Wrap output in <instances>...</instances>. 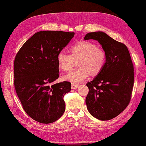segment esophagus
Segmentation results:
<instances>
[{"label": "esophagus", "instance_id": "34e87169", "mask_svg": "<svg viewBox=\"0 0 146 146\" xmlns=\"http://www.w3.org/2000/svg\"><path fill=\"white\" fill-rule=\"evenodd\" d=\"M78 84H76V83H72V86H71V88H72V89H74V90H75V89H77V88L78 87Z\"/></svg>", "mask_w": 146, "mask_h": 146}]
</instances>
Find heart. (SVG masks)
I'll list each match as a JSON object with an SVG mask.
<instances>
[{"instance_id":"1","label":"heart","mask_w":146,"mask_h":146,"mask_svg":"<svg viewBox=\"0 0 146 146\" xmlns=\"http://www.w3.org/2000/svg\"><path fill=\"white\" fill-rule=\"evenodd\" d=\"M70 54L63 51L60 52L56 61L60 69L69 71L72 68L75 61L78 60L77 69L63 77L64 80L72 82H80L89 75L99 74L107 62V54L102 48L95 43L84 41L76 42L70 48Z\"/></svg>"}]
</instances>
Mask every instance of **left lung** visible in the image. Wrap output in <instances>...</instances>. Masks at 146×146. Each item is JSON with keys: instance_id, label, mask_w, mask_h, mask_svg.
<instances>
[{"instance_id": "obj_1", "label": "left lung", "mask_w": 146, "mask_h": 146, "mask_svg": "<svg viewBox=\"0 0 146 146\" xmlns=\"http://www.w3.org/2000/svg\"><path fill=\"white\" fill-rule=\"evenodd\" d=\"M85 40L95 39L107 54V62L93 80L88 82L86 98L92 116L108 121L118 116L129 104L134 85V66L127 46L98 32L88 33Z\"/></svg>"}]
</instances>
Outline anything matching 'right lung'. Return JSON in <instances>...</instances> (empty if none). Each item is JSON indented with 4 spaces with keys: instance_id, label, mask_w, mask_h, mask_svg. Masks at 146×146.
<instances>
[{
    "instance_id": "obj_1",
    "label": "right lung",
    "mask_w": 146,
    "mask_h": 146,
    "mask_svg": "<svg viewBox=\"0 0 146 146\" xmlns=\"http://www.w3.org/2000/svg\"><path fill=\"white\" fill-rule=\"evenodd\" d=\"M74 32L41 31L21 47L14 61V85L25 113L42 123H52L65 111L63 98L71 83H54L59 77L56 56Z\"/></svg>"
}]
</instances>
